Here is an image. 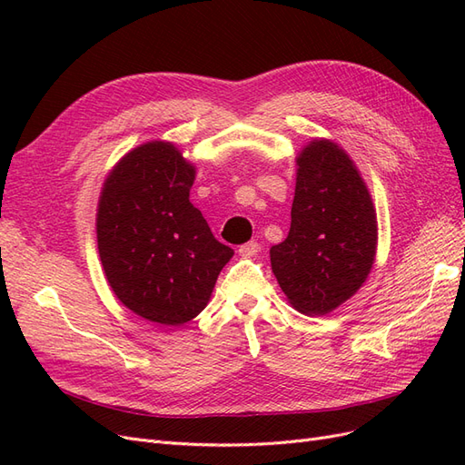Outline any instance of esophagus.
<instances>
[{
  "mask_svg": "<svg viewBox=\"0 0 465 465\" xmlns=\"http://www.w3.org/2000/svg\"><path fill=\"white\" fill-rule=\"evenodd\" d=\"M260 252V244L258 242H246V244H242L241 248H238V254H241L242 258H252L254 254H258Z\"/></svg>",
  "mask_w": 465,
  "mask_h": 465,
  "instance_id": "obj_1",
  "label": "esophagus"
}]
</instances>
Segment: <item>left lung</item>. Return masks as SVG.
<instances>
[{
    "mask_svg": "<svg viewBox=\"0 0 465 465\" xmlns=\"http://www.w3.org/2000/svg\"><path fill=\"white\" fill-rule=\"evenodd\" d=\"M291 229L272 246V270L289 302L323 316L361 289L376 256V211L349 154L314 139L297 157Z\"/></svg>",
    "mask_w": 465,
    "mask_h": 465,
    "instance_id": "left-lung-1",
    "label": "left lung"
}]
</instances>
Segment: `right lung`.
Segmentation results:
<instances>
[{"label":"right lung","instance_id":"1","mask_svg":"<svg viewBox=\"0 0 465 465\" xmlns=\"http://www.w3.org/2000/svg\"><path fill=\"white\" fill-rule=\"evenodd\" d=\"M195 168L168 142H149L112 168L98 200L104 275L132 312L180 326L209 302L232 248L190 202Z\"/></svg>","mask_w":465,"mask_h":465}]
</instances>
